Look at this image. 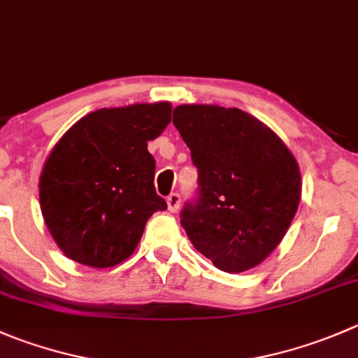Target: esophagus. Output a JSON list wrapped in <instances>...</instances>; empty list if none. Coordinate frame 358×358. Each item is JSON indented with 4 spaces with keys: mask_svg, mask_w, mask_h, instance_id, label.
<instances>
[{
    "mask_svg": "<svg viewBox=\"0 0 358 358\" xmlns=\"http://www.w3.org/2000/svg\"><path fill=\"white\" fill-rule=\"evenodd\" d=\"M168 208H169V211H173V213H175V211H178V208H180V203H182V196H180L178 192H171L168 196Z\"/></svg>",
    "mask_w": 358,
    "mask_h": 358,
    "instance_id": "obj_1",
    "label": "esophagus"
}]
</instances>
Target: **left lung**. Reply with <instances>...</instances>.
I'll list each match as a JSON object with an SVG mask.
<instances>
[{
    "label": "left lung",
    "instance_id": "1",
    "mask_svg": "<svg viewBox=\"0 0 358 358\" xmlns=\"http://www.w3.org/2000/svg\"><path fill=\"white\" fill-rule=\"evenodd\" d=\"M173 124L197 168L196 197L180 224L218 269H252L280 245L299 206L296 159L269 127L238 108L182 105Z\"/></svg>",
    "mask_w": 358,
    "mask_h": 358
}]
</instances>
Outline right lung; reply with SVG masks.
Wrapping results in <instances>:
<instances>
[{
	"label": "right lung",
	"mask_w": 358,
	"mask_h": 358,
	"mask_svg": "<svg viewBox=\"0 0 358 358\" xmlns=\"http://www.w3.org/2000/svg\"><path fill=\"white\" fill-rule=\"evenodd\" d=\"M169 122V103L101 108L59 140L41 171L40 204L69 259L91 267L122 262L148 218L168 208L155 192L147 147Z\"/></svg>",
	"instance_id": "1"
}]
</instances>
